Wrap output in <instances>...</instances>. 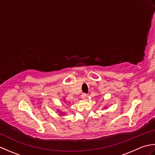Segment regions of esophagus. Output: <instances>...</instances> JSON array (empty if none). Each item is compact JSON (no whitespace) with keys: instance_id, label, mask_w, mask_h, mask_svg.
<instances>
[{"instance_id":"obj_1","label":"esophagus","mask_w":155,"mask_h":155,"mask_svg":"<svg viewBox=\"0 0 155 155\" xmlns=\"http://www.w3.org/2000/svg\"><path fill=\"white\" fill-rule=\"evenodd\" d=\"M87 97V94L83 93V94H81V98H82V99L85 100V99H86Z\"/></svg>"}]
</instances>
